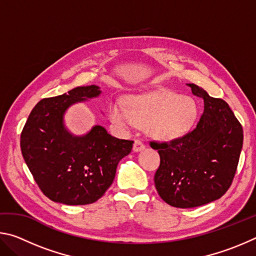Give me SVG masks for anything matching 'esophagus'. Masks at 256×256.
<instances>
[{"instance_id": "34e87169", "label": "esophagus", "mask_w": 256, "mask_h": 256, "mask_svg": "<svg viewBox=\"0 0 256 256\" xmlns=\"http://www.w3.org/2000/svg\"><path fill=\"white\" fill-rule=\"evenodd\" d=\"M144 149V144L142 142L141 140H138V138H136L134 140V144H133V150L136 151V152H138V151H141Z\"/></svg>"}]
</instances>
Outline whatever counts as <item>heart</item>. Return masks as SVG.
<instances>
[{
	"label": "heart",
	"mask_w": 256,
	"mask_h": 256,
	"mask_svg": "<svg viewBox=\"0 0 256 256\" xmlns=\"http://www.w3.org/2000/svg\"><path fill=\"white\" fill-rule=\"evenodd\" d=\"M110 118L122 128L136 124L146 126L154 138L170 141L184 136L192 126L196 118V105L192 98L160 90L130 96L125 106L120 102H112Z\"/></svg>",
	"instance_id": "1"
}]
</instances>
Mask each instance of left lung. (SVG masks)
<instances>
[{
    "label": "left lung",
    "mask_w": 256,
    "mask_h": 256,
    "mask_svg": "<svg viewBox=\"0 0 256 256\" xmlns=\"http://www.w3.org/2000/svg\"><path fill=\"white\" fill-rule=\"evenodd\" d=\"M203 99L196 126L175 140L150 141L160 156L154 185L162 200L175 208H196L222 198L235 177L242 146V128L228 104L188 84Z\"/></svg>",
    "instance_id": "8db88e82"
}]
</instances>
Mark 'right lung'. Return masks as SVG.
I'll return each mask as SVG.
<instances>
[{"instance_id": "1", "label": "right lung", "mask_w": 256, "mask_h": 256, "mask_svg": "<svg viewBox=\"0 0 256 256\" xmlns=\"http://www.w3.org/2000/svg\"><path fill=\"white\" fill-rule=\"evenodd\" d=\"M99 94L92 84L42 99L22 128L24 159L38 188L52 201L68 206L96 202L112 185L120 160L131 152L134 141L112 136L99 125L84 136H73L64 128L66 108Z\"/></svg>"}]
</instances>
